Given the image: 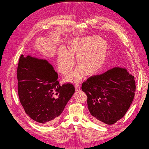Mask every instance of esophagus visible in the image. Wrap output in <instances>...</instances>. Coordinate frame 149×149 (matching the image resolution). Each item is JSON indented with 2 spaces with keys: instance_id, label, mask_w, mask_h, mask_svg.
<instances>
[{
  "instance_id": "34e87169",
  "label": "esophagus",
  "mask_w": 149,
  "mask_h": 149,
  "mask_svg": "<svg viewBox=\"0 0 149 149\" xmlns=\"http://www.w3.org/2000/svg\"><path fill=\"white\" fill-rule=\"evenodd\" d=\"M75 88L77 91H80V86L79 83H75Z\"/></svg>"
}]
</instances>
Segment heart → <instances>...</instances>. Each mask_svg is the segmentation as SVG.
Here are the masks:
<instances>
[{"instance_id": "1", "label": "heart", "mask_w": 149, "mask_h": 149, "mask_svg": "<svg viewBox=\"0 0 149 149\" xmlns=\"http://www.w3.org/2000/svg\"><path fill=\"white\" fill-rule=\"evenodd\" d=\"M108 52L107 43L98 36L78 38L70 41L67 50L60 48L58 54V68L64 75L69 74L74 65L76 57L80 69L68 77V80L77 81L84 73L91 77L95 75L103 66Z\"/></svg>"}]
</instances>
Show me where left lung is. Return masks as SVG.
<instances>
[{
	"label": "left lung",
	"mask_w": 149,
	"mask_h": 149,
	"mask_svg": "<svg viewBox=\"0 0 149 149\" xmlns=\"http://www.w3.org/2000/svg\"><path fill=\"white\" fill-rule=\"evenodd\" d=\"M134 79L126 69L115 68L82 83L89 111L97 123L111 125L125 115L135 96Z\"/></svg>",
	"instance_id": "8db88e82"
}]
</instances>
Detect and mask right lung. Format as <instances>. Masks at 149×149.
<instances>
[{"mask_svg": "<svg viewBox=\"0 0 149 149\" xmlns=\"http://www.w3.org/2000/svg\"><path fill=\"white\" fill-rule=\"evenodd\" d=\"M18 94L26 113L35 121H56L75 92L71 83L60 85L58 75L45 60L23 55L17 70Z\"/></svg>", "mask_w": 149, "mask_h": 149, "instance_id": "right-lung-1", "label": "right lung"}]
</instances>
